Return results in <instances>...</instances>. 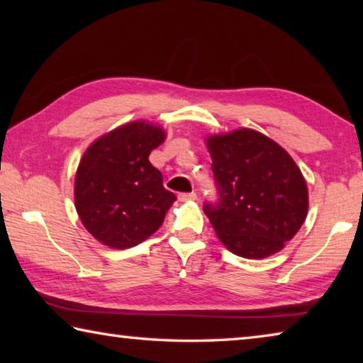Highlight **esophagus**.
Listing matches in <instances>:
<instances>
[{"instance_id":"1","label":"esophagus","mask_w":363,"mask_h":363,"mask_svg":"<svg viewBox=\"0 0 363 363\" xmlns=\"http://www.w3.org/2000/svg\"><path fill=\"white\" fill-rule=\"evenodd\" d=\"M179 200H181V201H190V200H196V194H195V192H189V194H179Z\"/></svg>"}]
</instances>
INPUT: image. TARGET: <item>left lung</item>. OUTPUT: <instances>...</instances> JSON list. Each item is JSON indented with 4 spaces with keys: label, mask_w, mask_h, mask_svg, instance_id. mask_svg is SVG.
Wrapping results in <instances>:
<instances>
[{
    "label": "left lung",
    "mask_w": 363,
    "mask_h": 363,
    "mask_svg": "<svg viewBox=\"0 0 363 363\" xmlns=\"http://www.w3.org/2000/svg\"><path fill=\"white\" fill-rule=\"evenodd\" d=\"M218 200L203 211L233 255L261 259L279 253L303 225L307 186L281 147L253 130L208 139Z\"/></svg>",
    "instance_id": "1"
}]
</instances>
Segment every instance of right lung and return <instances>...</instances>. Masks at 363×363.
I'll return each mask as SVG.
<instances>
[{
    "label": "right lung",
    "instance_id": "obj_1",
    "mask_svg": "<svg viewBox=\"0 0 363 363\" xmlns=\"http://www.w3.org/2000/svg\"><path fill=\"white\" fill-rule=\"evenodd\" d=\"M160 126L133 121L84 152L75 177V205L83 225L110 248L144 242L163 224L176 195L149 155L163 143Z\"/></svg>",
    "mask_w": 363,
    "mask_h": 363
}]
</instances>
